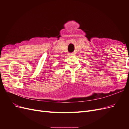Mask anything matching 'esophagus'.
Wrapping results in <instances>:
<instances>
[{"instance_id": "obj_1", "label": "esophagus", "mask_w": 129, "mask_h": 129, "mask_svg": "<svg viewBox=\"0 0 129 129\" xmlns=\"http://www.w3.org/2000/svg\"><path fill=\"white\" fill-rule=\"evenodd\" d=\"M74 55V54H73V53L70 54V55Z\"/></svg>"}]
</instances>
